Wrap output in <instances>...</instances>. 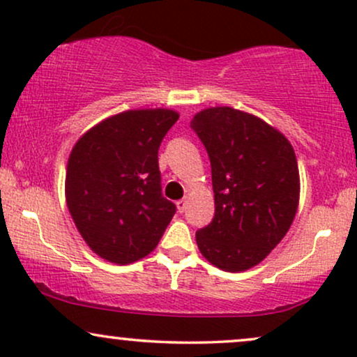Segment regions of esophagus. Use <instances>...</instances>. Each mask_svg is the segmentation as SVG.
<instances>
[{"instance_id":"1","label":"esophagus","mask_w":357,"mask_h":357,"mask_svg":"<svg viewBox=\"0 0 357 357\" xmlns=\"http://www.w3.org/2000/svg\"><path fill=\"white\" fill-rule=\"evenodd\" d=\"M176 206H178L179 213H183L188 208V199H179V202L176 203Z\"/></svg>"}]
</instances>
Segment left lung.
Segmentation results:
<instances>
[{"label":"left lung","instance_id":"obj_1","mask_svg":"<svg viewBox=\"0 0 357 357\" xmlns=\"http://www.w3.org/2000/svg\"><path fill=\"white\" fill-rule=\"evenodd\" d=\"M191 127L211 162L215 218L196 231L202 255L225 272L265 260L296 218L301 178L294 147L253 114L210 107Z\"/></svg>","mask_w":357,"mask_h":357}]
</instances>
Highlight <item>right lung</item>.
Wrapping results in <instances>:
<instances>
[{"label": "right lung", "instance_id": "1", "mask_svg": "<svg viewBox=\"0 0 357 357\" xmlns=\"http://www.w3.org/2000/svg\"><path fill=\"white\" fill-rule=\"evenodd\" d=\"M179 119L171 109H136L110 116L73 146L65 199L93 253L117 265L149 255L176 206L161 192L158 151Z\"/></svg>", "mask_w": 357, "mask_h": 357}]
</instances>
